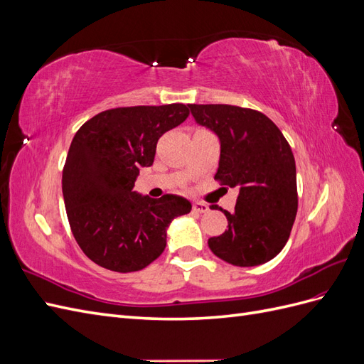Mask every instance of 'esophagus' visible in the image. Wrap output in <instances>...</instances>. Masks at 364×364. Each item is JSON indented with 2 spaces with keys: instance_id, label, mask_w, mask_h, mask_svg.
<instances>
[{
  "instance_id": "34e87169",
  "label": "esophagus",
  "mask_w": 364,
  "mask_h": 364,
  "mask_svg": "<svg viewBox=\"0 0 364 364\" xmlns=\"http://www.w3.org/2000/svg\"><path fill=\"white\" fill-rule=\"evenodd\" d=\"M193 211L194 213H199V214H203V213H208L209 211V206L203 202H194L193 203Z\"/></svg>"
}]
</instances>
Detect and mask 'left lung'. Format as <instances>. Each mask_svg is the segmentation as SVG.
Segmentation results:
<instances>
[{"instance_id":"8db88e82","label":"left lung","mask_w":364,"mask_h":364,"mask_svg":"<svg viewBox=\"0 0 364 364\" xmlns=\"http://www.w3.org/2000/svg\"><path fill=\"white\" fill-rule=\"evenodd\" d=\"M197 123L220 138L214 179L238 188L234 213L220 208L228 229L211 237L215 257L238 267L259 266L289 241L297 213L293 151L273 121L253 109L230 105H188ZM211 209H218L213 205Z\"/></svg>"}]
</instances>
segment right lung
I'll return each instance as SVG.
<instances>
[{
    "mask_svg": "<svg viewBox=\"0 0 364 364\" xmlns=\"http://www.w3.org/2000/svg\"><path fill=\"white\" fill-rule=\"evenodd\" d=\"M188 115L182 103L115 107L77 130L63 165V200L77 245L100 267H147L164 252L171 220L191 211L183 197L132 191L139 168L153 164L159 138Z\"/></svg>",
    "mask_w": 364,
    "mask_h": 364,
    "instance_id": "obj_1",
    "label": "right lung"
}]
</instances>
